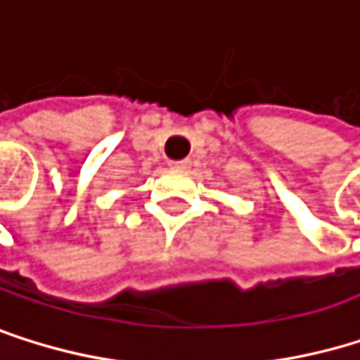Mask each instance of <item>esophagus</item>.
Here are the masks:
<instances>
[{"instance_id":"obj_1","label":"esophagus","mask_w":360,"mask_h":360,"mask_svg":"<svg viewBox=\"0 0 360 360\" xmlns=\"http://www.w3.org/2000/svg\"><path fill=\"white\" fill-rule=\"evenodd\" d=\"M169 167L172 169H178V172H186L191 167V160H172Z\"/></svg>"}]
</instances>
